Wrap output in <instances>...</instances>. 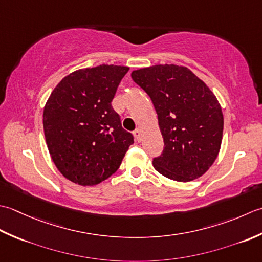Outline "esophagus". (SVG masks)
Instances as JSON below:
<instances>
[{
	"mask_svg": "<svg viewBox=\"0 0 262 262\" xmlns=\"http://www.w3.org/2000/svg\"><path fill=\"white\" fill-rule=\"evenodd\" d=\"M133 136H135L137 141H140L141 140V133H140V130H139V129L133 131Z\"/></svg>",
	"mask_w": 262,
	"mask_h": 262,
	"instance_id": "obj_1",
	"label": "esophagus"
}]
</instances>
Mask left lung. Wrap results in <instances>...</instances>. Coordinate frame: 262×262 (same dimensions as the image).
<instances>
[{
  "label": "left lung",
  "mask_w": 262,
  "mask_h": 262,
  "mask_svg": "<svg viewBox=\"0 0 262 262\" xmlns=\"http://www.w3.org/2000/svg\"><path fill=\"white\" fill-rule=\"evenodd\" d=\"M158 115L164 150L152 165L165 178L190 182L204 175L220 152L224 117L209 87L185 67L158 64L132 71Z\"/></svg>",
  "instance_id": "left-lung-1"
}]
</instances>
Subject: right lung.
Returning a JSON list of instances; mask_svg holds the SVG:
<instances>
[{
  "label": "right lung",
  "mask_w": 262,
  "mask_h": 262,
  "mask_svg": "<svg viewBox=\"0 0 262 262\" xmlns=\"http://www.w3.org/2000/svg\"><path fill=\"white\" fill-rule=\"evenodd\" d=\"M127 67L101 64L64 77L47 99L42 125L47 148L64 178L96 185L119 169L133 143L112 107Z\"/></svg>",
  "instance_id": "1"
}]
</instances>
